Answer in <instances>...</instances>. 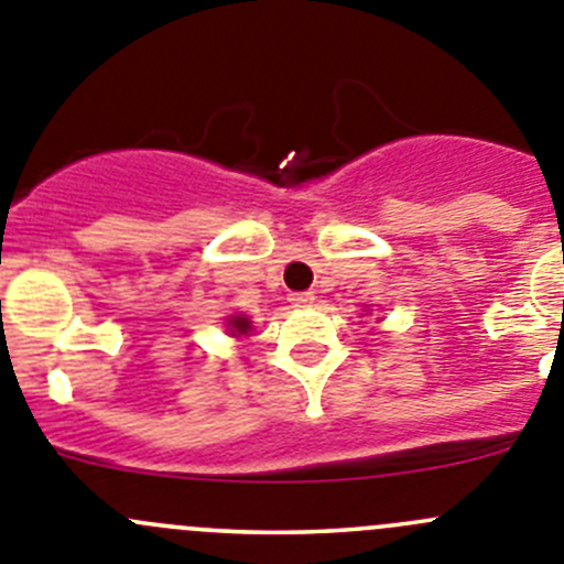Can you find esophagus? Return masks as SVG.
I'll return each mask as SVG.
<instances>
[{
	"label": "esophagus",
	"mask_w": 564,
	"mask_h": 564,
	"mask_svg": "<svg viewBox=\"0 0 564 564\" xmlns=\"http://www.w3.org/2000/svg\"><path fill=\"white\" fill-rule=\"evenodd\" d=\"M289 300H292L294 306H312L314 292H294V294H289Z\"/></svg>",
	"instance_id": "esophagus-1"
}]
</instances>
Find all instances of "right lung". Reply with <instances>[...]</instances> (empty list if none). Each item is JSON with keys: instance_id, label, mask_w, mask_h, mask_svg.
I'll return each mask as SVG.
<instances>
[{"instance_id": "add662e5", "label": "right lung", "mask_w": 564, "mask_h": 564, "mask_svg": "<svg viewBox=\"0 0 564 564\" xmlns=\"http://www.w3.org/2000/svg\"><path fill=\"white\" fill-rule=\"evenodd\" d=\"M228 330L230 336H236V339H241V336H250L252 330V323L247 314H234V317H228Z\"/></svg>"}]
</instances>
